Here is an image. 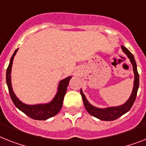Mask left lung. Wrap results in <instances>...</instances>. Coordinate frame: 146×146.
I'll list each match as a JSON object with an SVG mask.
<instances>
[{
  "label": "left lung",
  "instance_id": "obj_1",
  "mask_svg": "<svg viewBox=\"0 0 146 146\" xmlns=\"http://www.w3.org/2000/svg\"><path fill=\"white\" fill-rule=\"evenodd\" d=\"M121 49L123 50L128 58L130 59L131 64L133 66V74H134V81H133V91L131 93V96L128 98L127 102L123 104L122 105L118 106V107H110L107 108H98L90 104V102H88L86 99V96H84L82 90H80V95L82 96V99L84 102V107L87 110V112L90 115H92L94 117L97 118L98 119L103 120V121H113L117 119L120 116L128 112L132 108L133 103L135 102L136 97H137V90L139 88V74L137 72V63H136L135 59L133 57V55L129 51V50L126 48L125 47L121 45Z\"/></svg>",
  "mask_w": 146,
  "mask_h": 146
}]
</instances>
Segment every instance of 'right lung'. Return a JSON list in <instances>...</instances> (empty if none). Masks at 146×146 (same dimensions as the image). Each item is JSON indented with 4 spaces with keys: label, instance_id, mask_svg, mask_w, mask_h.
Returning <instances> with one entry per match:
<instances>
[{
    "label": "right lung",
    "instance_id": "right-lung-1",
    "mask_svg": "<svg viewBox=\"0 0 146 146\" xmlns=\"http://www.w3.org/2000/svg\"><path fill=\"white\" fill-rule=\"evenodd\" d=\"M19 48L15 50L13 53V56L11 57L9 64L7 69V75H6V80L7 84L9 90V95H10L11 99L14 103L17 108L22 111L25 114L28 115L33 119L36 120H46L50 117H53L55 115L58 113L60 109L62 108V102L64 99V96L66 95L67 87L69 84V80L72 78V76H69L68 78H65L63 80H60L58 85V90L56 92V96H54L53 100L49 103L47 104H35V105H28L26 104H24L16 97L11 84V70H12V66L14 56L16 54Z\"/></svg>",
    "mask_w": 146,
    "mask_h": 146
}]
</instances>
